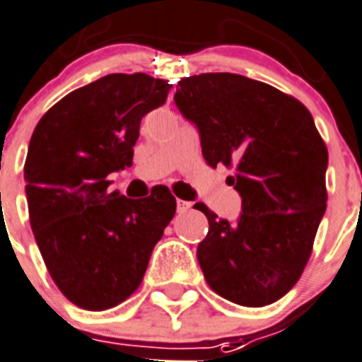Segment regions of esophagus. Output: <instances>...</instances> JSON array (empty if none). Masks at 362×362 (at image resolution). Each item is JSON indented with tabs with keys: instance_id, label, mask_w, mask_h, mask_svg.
<instances>
[{
	"instance_id": "34e87169",
	"label": "esophagus",
	"mask_w": 362,
	"mask_h": 362,
	"mask_svg": "<svg viewBox=\"0 0 362 362\" xmlns=\"http://www.w3.org/2000/svg\"><path fill=\"white\" fill-rule=\"evenodd\" d=\"M190 209L189 202H185V199H177V213H185V211Z\"/></svg>"
}]
</instances>
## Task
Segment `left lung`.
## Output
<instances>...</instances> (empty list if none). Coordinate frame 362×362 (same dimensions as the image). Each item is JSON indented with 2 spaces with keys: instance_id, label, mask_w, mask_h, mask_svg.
Returning a JSON list of instances; mask_svg holds the SVG:
<instances>
[{
  "instance_id": "obj_1",
  "label": "left lung",
  "mask_w": 362,
  "mask_h": 362,
  "mask_svg": "<svg viewBox=\"0 0 362 362\" xmlns=\"http://www.w3.org/2000/svg\"><path fill=\"white\" fill-rule=\"evenodd\" d=\"M181 114L196 123L211 168H233L243 198L235 224L209 221L198 262L215 293L241 306L271 305L297 284L327 207L329 155L312 114L296 97L231 72L183 78Z\"/></svg>"
}]
</instances>
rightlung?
I'll list each match as a JSON object with an SVG mask.
<instances>
[{"label":"right lung","instance_id":"right-lung-1","mask_svg":"<svg viewBox=\"0 0 362 362\" xmlns=\"http://www.w3.org/2000/svg\"><path fill=\"white\" fill-rule=\"evenodd\" d=\"M172 83L144 72L108 74L74 89L35 127L24 164L30 224L52 280L86 310L117 306L138 290L175 198L164 185L131 199L108 190L132 166L140 121Z\"/></svg>","mask_w":362,"mask_h":362}]
</instances>
